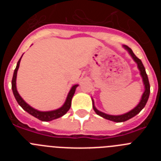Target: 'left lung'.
Instances as JSON below:
<instances>
[{
	"mask_svg": "<svg viewBox=\"0 0 161 161\" xmlns=\"http://www.w3.org/2000/svg\"><path fill=\"white\" fill-rule=\"evenodd\" d=\"M123 48L126 49L127 52H128L129 55L131 56V58L133 59V60L137 64L138 69L139 70V72H140V76H141L142 80H143V85H144V92L142 94L141 99L139 101V102L138 103L137 106L136 107L132 109L131 110H130L127 113H125L123 114H119V115H111V114H107L106 113H103V112L98 110L94 106V101L92 98V102H93V108L94 109L95 113L97 115L101 116V117L104 118V119H108V120L113 121V122H116V123H122V122H125V121L128 120V119H131V118L135 117L136 114L141 111L142 109L144 108L145 105L147 103V100H148L149 94H150V85H149L148 81V77H147V75L146 73V71H145V68L143 66L142 61L137 58L136 56V55L133 53L132 50L130 49L129 47L126 46V45H123Z\"/></svg>",
	"mask_w": 161,
	"mask_h": 161,
	"instance_id": "obj_1",
	"label": "left lung"
}]
</instances>
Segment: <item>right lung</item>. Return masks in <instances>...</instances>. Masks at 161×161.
Returning <instances> with one entry per match:
<instances>
[{"mask_svg": "<svg viewBox=\"0 0 161 161\" xmlns=\"http://www.w3.org/2000/svg\"><path fill=\"white\" fill-rule=\"evenodd\" d=\"M22 57L20 58V59L18 60V64H17L16 68L14 70V76H13L12 79V90L13 93H14V97H15V99L17 100L18 103L19 104V106L25 110V111L29 113L30 114H31L32 116L35 117L36 119H39L41 121H43V122H48V121H52L54 119H59V118L62 117L69 110L71 107V105H72V98L73 97L74 93H75V91L76 89L77 88L78 85H72V87L71 88L69 93H68V96H67L66 100H65L64 103L61 107L58 108L56 109H54V110H50V111H40V110H38V109L33 108L32 106H31L29 104H27L25 101L23 100V98L20 96V94L18 93V90H17V86H16V80H17V73H18V70L19 68L20 62H21V59Z\"/></svg>", "mask_w": 161, "mask_h": 161, "instance_id": "obj_1", "label": "right lung"}]
</instances>
